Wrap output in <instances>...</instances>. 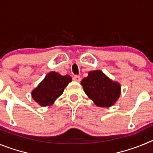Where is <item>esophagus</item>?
Masks as SVG:
<instances>
[{
    "label": "esophagus",
    "mask_w": 153,
    "mask_h": 153,
    "mask_svg": "<svg viewBox=\"0 0 153 153\" xmlns=\"http://www.w3.org/2000/svg\"><path fill=\"white\" fill-rule=\"evenodd\" d=\"M73 79H74V81H76V82H80L81 78L79 76H74V77H73Z\"/></svg>",
    "instance_id": "esophagus-1"
}]
</instances>
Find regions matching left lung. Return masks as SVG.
Here are the masks:
<instances>
[{
    "mask_svg": "<svg viewBox=\"0 0 153 153\" xmlns=\"http://www.w3.org/2000/svg\"><path fill=\"white\" fill-rule=\"evenodd\" d=\"M81 85L87 97L100 107L113 106L121 93L120 83L108 77L100 70L90 71L87 77L82 79Z\"/></svg>",
    "mask_w": 153,
    "mask_h": 153,
    "instance_id": "1",
    "label": "left lung"
}]
</instances>
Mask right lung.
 <instances>
[{
	"mask_svg": "<svg viewBox=\"0 0 153 153\" xmlns=\"http://www.w3.org/2000/svg\"><path fill=\"white\" fill-rule=\"evenodd\" d=\"M71 81L70 76H62L59 73L51 71L32 90V98L40 106H51Z\"/></svg>",
	"mask_w": 153,
	"mask_h": 153,
	"instance_id": "right-lung-1",
	"label": "right lung"
}]
</instances>
